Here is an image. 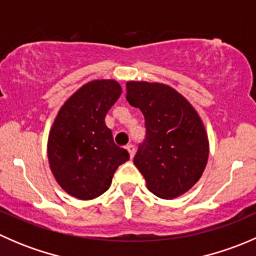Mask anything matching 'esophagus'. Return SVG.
I'll return each mask as SVG.
<instances>
[{
    "instance_id": "1",
    "label": "esophagus",
    "mask_w": 256,
    "mask_h": 256,
    "mask_svg": "<svg viewBox=\"0 0 256 256\" xmlns=\"http://www.w3.org/2000/svg\"><path fill=\"white\" fill-rule=\"evenodd\" d=\"M126 150H128V154H130L131 158H134V156H135V147H134V144H128V146H126Z\"/></svg>"
}]
</instances>
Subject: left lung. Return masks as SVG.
Listing matches in <instances>:
<instances>
[{"label": "left lung", "mask_w": 256, "mask_h": 256, "mask_svg": "<svg viewBox=\"0 0 256 256\" xmlns=\"http://www.w3.org/2000/svg\"><path fill=\"white\" fill-rule=\"evenodd\" d=\"M126 99L144 116L146 138L134 164L150 192L162 200L184 194L202 177L209 142L204 125L190 102L162 82H128Z\"/></svg>", "instance_id": "left-lung-1"}]
</instances>
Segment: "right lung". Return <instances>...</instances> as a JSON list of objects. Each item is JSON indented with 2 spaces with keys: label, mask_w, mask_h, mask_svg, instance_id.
<instances>
[{
  "label": "right lung",
  "mask_w": 256,
  "mask_h": 256,
  "mask_svg": "<svg viewBox=\"0 0 256 256\" xmlns=\"http://www.w3.org/2000/svg\"><path fill=\"white\" fill-rule=\"evenodd\" d=\"M112 79L92 80L79 88L59 110L48 138L52 174L68 194L94 200L109 190L116 168L130 156L115 144L105 116L120 98Z\"/></svg>",
  "instance_id": "right-lung-1"
}]
</instances>
